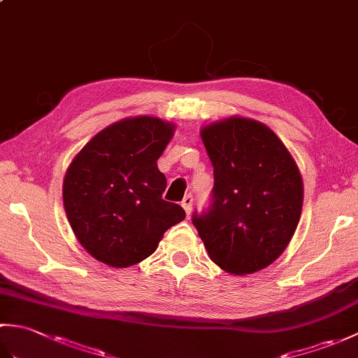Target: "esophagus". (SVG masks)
Segmentation results:
<instances>
[{"label": "esophagus", "mask_w": 358, "mask_h": 358, "mask_svg": "<svg viewBox=\"0 0 358 358\" xmlns=\"http://www.w3.org/2000/svg\"><path fill=\"white\" fill-rule=\"evenodd\" d=\"M192 204H194L192 195H185L183 201H181V206H183V209L186 210V214H187V215H191V212H192Z\"/></svg>", "instance_id": "esophagus-1"}]
</instances>
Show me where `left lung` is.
<instances>
[{
    "mask_svg": "<svg viewBox=\"0 0 358 358\" xmlns=\"http://www.w3.org/2000/svg\"><path fill=\"white\" fill-rule=\"evenodd\" d=\"M214 166L212 203L192 217L212 262L235 275L283 254L300 222L303 180L292 155L260 121L229 117L200 131Z\"/></svg>",
    "mask_w": 358,
    "mask_h": 358,
    "instance_id": "left-lung-1",
    "label": "left lung"
}]
</instances>
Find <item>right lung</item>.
I'll list each match as a JSON object with an SVG mask.
<instances>
[{
  "label": "right lung",
  "mask_w": 358,
  "mask_h": 358,
  "mask_svg": "<svg viewBox=\"0 0 358 358\" xmlns=\"http://www.w3.org/2000/svg\"><path fill=\"white\" fill-rule=\"evenodd\" d=\"M175 126L157 117L117 121L98 132L72 159L63 183L69 224L95 260L129 268L155 252L163 234L185 220L164 201L157 159Z\"/></svg>",
  "instance_id": "1"
}]
</instances>
